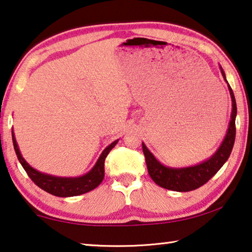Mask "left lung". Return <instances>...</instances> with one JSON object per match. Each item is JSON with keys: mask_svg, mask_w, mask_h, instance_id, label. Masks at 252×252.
I'll list each match as a JSON object with an SVG mask.
<instances>
[{"mask_svg": "<svg viewBox=\"0 0 252 252\" xmlns=\"http://www.w3.org/2000/svg\"><path fill=\"white\" fill-rule=\"evenodd\" d=\"M223 78L225 79V74L222 67L220 66ZM227 83V82H226ZM231 99H232V113H231V120L227 127V132L225 134L224 140L222 141L221 146L215 151L212 157L203 161L198 165L184 167V168H171V167L163 166L159 162L155 156L148 150L145 143H142V150L145 154L146 163L148 173L153 181L162 189L175 190V191H189L194 190L204 185L218 173L220 168L224 165L227 158L230 157L231 151L235 140V117H237V103H235L233 91L231 89L229 83Z\"/></svg>", "mask_w": 252, "mask_h": 252, "instance_id": "8db88e82", "label": "left lung"}]
</instances>
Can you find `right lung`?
<instances>
[{"label":"right lung","instance_id":"add662e5","mask_svg":"<svg viewBox=\"0 0 252 252\" xmlns=\"http://www.w3.org/2000/svg\"><path fill=\"white\" fill-rule=\"evenodd\" d=\"M12 140H13V146L15 154L21 163L23 169L27 171L28 176L31 178L35 185L39 186L40 189L46 190L47 193L55 196L59 197H69V196H77V195L85 194L87 191L96 189V187L102 183L104 178V161L106 156L109 155L110 151L113 149L114 146L117 145L118 140H115L107 146L103 153L99 156L95 166L92 168L89 173L83 175L79 177H57L53 175H48L40 173V171L32 168L29 163H28L25 158L22 157L20 153L17 140L14 138V133H12Z\"/></svg>","mask_w":252,"mask_h":252}]
</instances>
